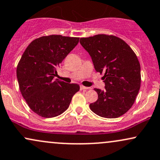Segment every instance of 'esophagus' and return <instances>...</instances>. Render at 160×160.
<instances>
[{
	"label": "esophagus",
	"instance_id": "34e87169",
	"mask_svg": "<svg viewBox=\"0 0 160 160\" xmlns=\"http://www.w3.org/2000/svg\"><path fill=\"white\" fill-rule=\"evenodd\" d=\"M89 89V88L88 87H86V86H80V90H88Z\"/></svg>",
	"mask_w": 160,
	"mask_h": 160
}]
</instances>
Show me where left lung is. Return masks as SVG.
Segmentation results:
<instances>
[{
    "instance_id": "1",
    "label": "left lung",
    "mask_w": 160,
    "mask_h": 160,
    "mask_svg": "<svg viewBox=\"0 0 160 160\" xmlns=\"http://www.w3.org/2000/svg\"><path fill=\"white\" fill-rule=\"evenodd\" d=\"M80 45L89 53L105 89L95 88L98 98L90 103L91 110L103 118L122 116L132 107L141 86V68L131 48L122 38L98 34L80 38Z\"/></svg>"
}]
</instances>
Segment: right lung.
Here are the masks:
<instances>
[{
	"mask_svg": "<svg viewBox=\"0 0 160 160\" xmlns=\"http://www.w3.org/2000/svg\"><path fill=\"white\" fill-rule=\"evenodd\" d=\"M79 38L42 36L33 40L22 56L16 70L19 88L29 107L39 116L61 115L80 90L78 84L53 80L57 68L78 45Z\"/></svg>",
	"mask_w": 160,
	"mask_h": 160,
	"instance_id": "1",
	"label": "right lung"
}]
</instances>
